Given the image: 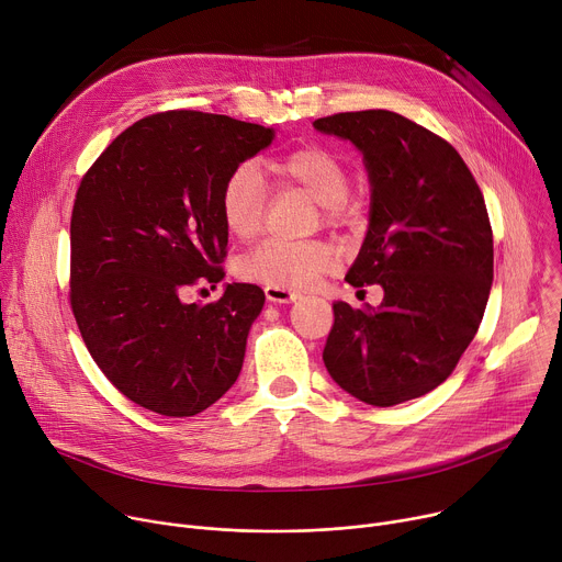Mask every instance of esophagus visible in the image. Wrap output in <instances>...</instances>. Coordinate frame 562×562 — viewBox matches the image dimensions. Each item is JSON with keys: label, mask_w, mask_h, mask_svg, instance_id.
Masks as SVG:
<instances>
[{"label": "esophagus", "mask_w": 562, "mask_h": 562, "mask_svg": "<svg viewBox=\"0 0 562 562\" xmlns=\"http://www.w3.org/2000/svg\"><path fill=\"white\" fill-rule=\"evenodd\" d=\"M265 293H267V300L269 302H295L300 297L297 291H291V289H284V286H271L267 284L265 286Z\"/></svg>", "instance_id": "34e87169"}]
</instances>
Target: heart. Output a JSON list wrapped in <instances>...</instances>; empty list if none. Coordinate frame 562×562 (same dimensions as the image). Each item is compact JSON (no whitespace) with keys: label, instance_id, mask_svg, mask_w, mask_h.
Returning <instances> with one entry per match:
<instances>
[{"label":"heart","instance_id":"1","mask_svg":"<svg viewBox=\"0 0 562 562\" xmlns=\"http://www.w3.org/2000/svg\"><path fill=\"white\" fill-rule=\"evenodd\" d=\"M278 186L297 188L321 203L327 224H349L356 206L349 199V172L345 161L323 145H302L269 161ZM269 186L252 164L237 166L224 181L220 206L226 228L237 239H252L265 228L269 211ZM338 267V252L325 241H280L269 239L250 248L239 260L244 280L284 289L314 286Z\"/></svg>","mask_w":562,"mask_h":562}]
</instances>
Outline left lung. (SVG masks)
<instances>
[{
  "instance_id": "8db88e82",
  "label": "left lung",
  "mask_w": 562,
  "mask_h": 562,
  "mask_svg": "<svg viewBox=\"0 0 562 562\" xmlns=\"http://www.w3.org/2000/svg\"><path fill=\"white\" fill-rule=\"evenodd\" d=\"M363 151L370 228L345 280L381 284L379 310L334 302L323 361L351 396L387 407L428 394L475 338L493 282V231L459 151L387 110L314 121Z\"/></svg>"
}]
</instances>
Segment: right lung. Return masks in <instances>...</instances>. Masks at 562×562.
<instances>
[{"label":"right lung","instance_id":"obj_1","mask_svg":"<svg viewBox=\"0 0 562 562\" xmlns=\"http://www.w3.org/2000/svg\"><path fill=\"white\" fill-rule=\"evenodd\" d=\"M271 140V127L231 116L159 112L121 132L78 186L71 312L100 372L145 411L199 415L239 376L265 291L233 282L209 304L183 295L226 276L222 188Z\"/></svg>","mask_w":562,"mask_h":562}]
</instances>
